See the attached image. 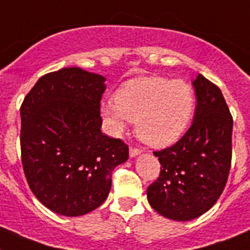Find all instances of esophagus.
<instances>
[{
    "label": "esophagus",
    "instance_id": "1",
    "mask_svg": "<svg viewBox=\"0 0 250 250\" xmlns=\"http://www.w3.org/2000/svg\"><path fill=\"white\" fill-rule=\"evenodd\" d=\"M140 150L139 149H136V147H130V150H129V154H130V158H135V156H138L139 154H140Z\"/></svg>",
    "mask_w": 250,
    "mask_h": 250
}]
</instances>
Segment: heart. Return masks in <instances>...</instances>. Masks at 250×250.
<instances>
[{
	"mask_svg": "<svg viewBox=\"0 0 250 250\" xmlns=\"http://www.w3.org/2000/svg\"><path fill=\"white\" fill-rule=\"evenodd\" d=\"M101 115L111 134H119L127 120L145 144L165 147L182 138L193 120L195 92L183 80L138 77L124 83L115 100L101 104Z\"/></svg>",
	"mask_w": 250,
	"mask_h": 250,
	"instance_id": "b5f03b06",
	"label": "heart"
}]
</instances>
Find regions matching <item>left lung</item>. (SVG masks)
<instances>
[{
	"mask_svg": "<svg viewBox=\"0 0 250 250\" xmlns=\"http://www.w3.org/2000/svg\"><path fill=\"white\" fill-rule=\"evenodd\" d=\"M193 87V124L176 144L154 152L161 164L160 175L146 190L152 209L178 222L207 213L219 199L230 170L233 118L224 96L200 74Z\"/></svg>",
	"mask_w": 250,
	"mask_h": 250,
	"instance_id": "left-lung-1",
	"label": "left lung"
}]
</instances>
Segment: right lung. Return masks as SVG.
<instances>
[{
	"label": "right lung",
	"mask_w": 250,
	"mask_h": 250,
	"mask_svg": "<svg viewBox=\"0 0 250 250\" xmlns=\"http://www.w3.org/2000/svg\"><path fill=\"white\" fill-rule=\"evenodd\" d=\"M103 75L65 67L40 77L21 105L22 165L30 189L54 213L95 210L111 189L112 170L129 159L120 139L101 132Z\"/></svg>",
	"instance_id": "obj_1"
}]
</instances>
